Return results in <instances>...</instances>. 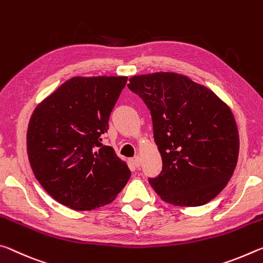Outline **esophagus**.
Instances as JSON below:
<instances>
[{"label":"esophagus","mask_w":263,"mask_h":263,"mask_svg":"<svg viewBox=\"0 0 263 263\" xmlns=\"http://www.w3.org/2000/svg\"><path fill=\"white\" fill-rule=\"evenodd\" d=\"M132 162H133V164H134L135 166H140L141 165V157L140 156H135L132 160Z\"/></svg>","instance_id":"1"}]
</instances>
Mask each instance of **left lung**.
<instances>
[{
	"mask_svg": "<svg viewBox=\"0 0 263 263\" xmlns=\"http://www.w3.org/2000/svg\"><path fill=\"white\" fill-rule=\"evenodd\" d=\"M128 88L150 110L162 171L149 183L166 203L201 206L229 183L239 133L230 107L205 86L171 72L135 76Z\"/></svg>",
	"mask_w": 263,
	"mask_h": 263,
	"instance_id": "8db88e82",
	"label": "left lung"
}]
</instances>
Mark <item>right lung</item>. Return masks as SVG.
I'll return each instance as SVG.
<instances>
[{
  "instance_id": "1",
  "label": "right lung",
  "mask_w": 263,
  "mask_h": 263,
  "mask_svg": "<svg viewBox=\"0 0 263 263\" xmlns=\"http://www.w3.org/2000/svg\"><path fill=\"white\" fill-rule=\"evenodd\" d=\"M127 77H74L33 110L27 134L34 177L58 203L77 211L106 205L130 170L102 144Z\"/></svg>"
}]
</instances>
